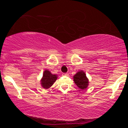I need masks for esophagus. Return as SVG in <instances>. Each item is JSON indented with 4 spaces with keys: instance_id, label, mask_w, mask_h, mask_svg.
I'll return each mask as SVG.
<instances>
[{
    "instance_id": "obj_1",
    "label": "esophagus",
    "mask_w": 128,
    "mask_h": 128,
    "mask_svg": "<svg viewBox=\"0 0 128 128\" xmlns=\"http://www.w3.org/2000/svg\"><path fill=\"white\" fill-rule=\"evenodd\" d=\"M63 76H68V73H63L62 74Z\"/></svg>"
}]
</instances>
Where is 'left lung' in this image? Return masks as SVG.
I'll return each instance as SVG.
<instances>
[{"label": "left lung", "instance_id": "left-lung-1", "mask_svg": "<svg viewBox=\"0 0 128 128\" xmlns=\"http://www.w3.org/2000/svg\"><path fill=\"white\" fill-rule=\"evenodd\" d=\"M74 83L80 89L85 90L88 86V79L86 78V73L82 70L76 73L73 76Z\"/></svg>", "mask_w": 128, "mask_h": 128}]
</instances>
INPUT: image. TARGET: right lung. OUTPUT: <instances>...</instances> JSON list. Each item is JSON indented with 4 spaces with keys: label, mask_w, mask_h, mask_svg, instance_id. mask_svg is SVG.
I'll return each mask as SVG.
<instances>
[{
    "label": "right lung",
    "mask_w": 128,
    "mask_h": 128,
    "mask_svg": "<svg viewBox=\"0 0 128 128\" xmlns=\"http://www.w3.org/2000/svg\"><path fill=\"white\" fill-rule=\"evenodd\" d=\"M56 79V74H53L49 70H45L42 79H41V85L44 88L48 89L54 84Z\"/></svg>",
    "instance_id": "obj_1"
}]
</instances>
